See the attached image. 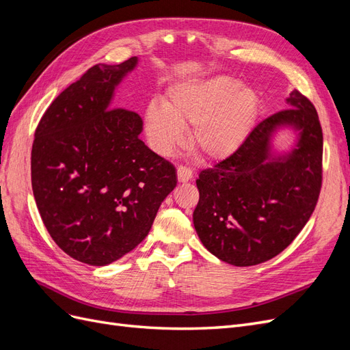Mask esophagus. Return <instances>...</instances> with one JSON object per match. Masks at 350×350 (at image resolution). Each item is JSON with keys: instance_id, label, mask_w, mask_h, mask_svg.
<instances>
[{"instance_id": "1", "label": "esophagus", "mask_w": 350, "mask_h": 350, "mask_svg": "<svg viewBox=\"0 0 350 350\" xmlns=\"http://www.w3.org/2000/svg\"><path fill=\"white\" fill-rule=\"evenodd\" d=\"M176 175H178L179 183H188L189 179L193 178V171L189 167H185V166H178L176 167Z\"/></svg>"}]
</instances>
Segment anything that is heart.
Segmentation results:
<instances>
[{"label":"heart","instance_id":"obj_1","mask_svg":"<svg viewBox=\"0 0 350 350\" xmlns=\"http://www.w3.org/2000/svg\"><path fill=\"white\" fill-rule=\"evenodd\" d=\"M258 113V96L234 77L215 76L179 83L163 105L146 111V129L159 153H171L184 142L183 126L191 125L189 143L206 159L226 157L247 140Z\"/></svg>","mask_w":350,"mask_h":350}]
</instances>
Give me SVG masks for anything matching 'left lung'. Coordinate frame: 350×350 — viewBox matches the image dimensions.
I'll return each mask as SVG.
<instances>
[{"label":"left lung","mask_w":350,"mask_h":350,"mask_svg":"<svg viewBox=\"0 0 350 350\" xmlns=\"http://www.w3.org/2000/svg\"><path fill=\"white\" fill-rule=\"evenodd\" d=\"M286 108L261 121L239 149L201 171L194 228L219 260L248 267L280 254L310 220L323 179V131L314 105L293 90ZM297 133L293 149L272 152L280 129Z\"/></svg>","instance_id":"left-lung-1"}]
</instances>
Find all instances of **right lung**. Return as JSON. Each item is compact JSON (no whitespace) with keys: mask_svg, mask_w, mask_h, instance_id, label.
Here are the masks:
<instances>
[{"mask_svg":"<svg viewBox=\"0 0 350 350\" xmlns=\"http://www.w3.org/2000/svg\"><path fill=\"white\" fill-rule=\"evenodd\" d=\"M137 62L89 68L58 94L35 131L31 188L40 217L62 251L90 266L139 245L176 187L174 165L140 140V115L111 105Z\"/></svg>","mask_w":350,"mask_h":350,"instance_id":"1","label":"right lung"}]
</instances>
